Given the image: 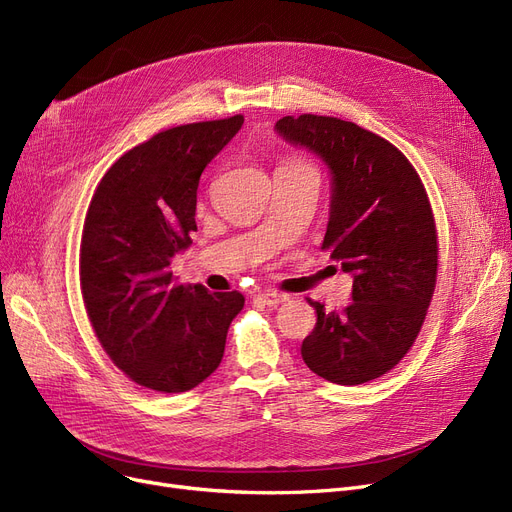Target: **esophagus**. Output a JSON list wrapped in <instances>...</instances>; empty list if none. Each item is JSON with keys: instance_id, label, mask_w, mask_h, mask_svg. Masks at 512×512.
Segmentation results:
<instances>
[{"instance_id": "esophagus-1", "label": "esophagus", "mask_w": 512, "mask_h": 512, "mask_svg": "<svg viewBox=\"0 0 512 512\" xmlns=\"http://www.w3.org/2000/svg\"><path fill=\"white\" fill-rule=\"evenodd\" d=\"M257 301H261V303H263V305H267V307H278V305L286 303V301H288V297H286V294H282V292L267 290V292L257 294Z\"/></svg>"}]
</instances>
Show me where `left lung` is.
Instances as JSON below:
<instances>
[{"mask_svg": "<svg viewBox=\"0 0 512 512\" xmlns=\"http://www.w3.org/2000/svg\"><path fill=\"white\" fill-rule=\"evenodd\" d=\"M274 130L328 166L324 249L353 276V303L344 311L311 303L317 324L303 340V361L332 384H365L407 355L432 301L438 274L432 207L409 159L355 122L303 114L278 120Z\"/></svg>", "mask_w": 512, "mask_h": 512, "instance_id": "1", "label": "left lung"}]
</instances>
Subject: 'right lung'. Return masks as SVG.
Listing matches in <instances>:
<instances>
[{"mask_svg": "<svg viewBox=\"0 0 512 512\" xmlns=\"http://www.w3.org/2000/svg\"><path fill=\"white\" fill-rule=\"evenodd\" d=\"M245 118L184 124L124 153L101 178L80 242V288L105 353L155 392H186L218 369L240 292L176 284L172 259L197 232L203 170Z\"/></svg>", "mask_w": 512, "mask_h": 512, "instance_id": "obj_1", "label": "right lung"}]
</instances>
